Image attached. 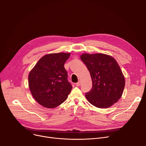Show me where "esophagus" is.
I'll return each mask as SVG.
<instances>
[{"label": "esophagus", "instance_id": "1", "mask_svg": "<svg viewBox=\"0 0 146 146\" xmlns=\"http://www.w3.org/2000/svg\"><path fill=\"white\" fill-rule=\"evenodd\" d=\"M80 85H81V81H79L77 83H76V85L77 86H80Z\"/></svg>", "mask_w": 146, "mask_h": 146}]
</instances>
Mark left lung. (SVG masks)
<instances>
[{"instance_id": "8db88e82", "label": "left lung", "mask_w": 146, "mask_h": 146, "mask_svg": "<svg viewBox=\"0 0 146 146\" xmlns=\"http://www.w3.org/2000/svg\"><path fill=\"white\" fill-rule=\"evenodd\" d=\"M80 58L92 78V88L85 94L89 103L99 108H107L116 103L123 94L125 79L115 58L100 53H84Z\"/></svg>"}]
</instances>
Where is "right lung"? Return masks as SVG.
Instances as JSON below:
<instances>
[{"instance_id":"obj_1","label":"right lung","mask_w":146,"mask_h":146,"mask_svg":"<svg viewBox=\"0 0 146 146\" xmlns=\"http://www.w3.org/2000/svg\"><path fill=\"white\" fill-rule=\"evenodd\" d=\"M70 52L44 55L30 72L29 86L36 101L43 107L54 108L62 104L72 88L64 64Z\"/></svg>"}]
</instances>
